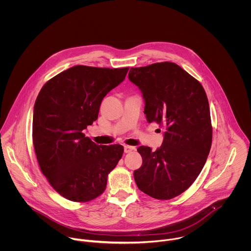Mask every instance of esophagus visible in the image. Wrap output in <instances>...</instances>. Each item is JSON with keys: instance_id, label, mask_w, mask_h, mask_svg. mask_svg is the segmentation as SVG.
<instances>
[{"instance_id": "34e87169", "label": "esophagus", "mask_w": 251, "mask_h": 251, "mask_svg": "<svg viewBox=\"0 0 251 251\" xmlns=\"http://www.w3.org/2000/svg\"><path fill=\"white\" fill-rule=\"evenodd\" d=\"M132 151H135V148L134 147H131V146H125V152L127 153V152H131Z\"/></svg>"}]
</instances>
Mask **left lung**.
Instances as JSON below:
<instances>
[{
	"label": "left lung",
	"instance_id": "obj_1",
	"mask_svg": "<svg viewBox=\"0 0 251 251\" xmlns=\"http://www.w3.org/2000/svg\"><path fill=\"white\" fill-rule=\"evenodd\" d=\"M129 80L142 92L148 123L164 127L162 145L140 146L142 166L133 173L138 188L158 200L184 192L209 155L213 127L206 92L198 80L171 62L131 68Z\"/></svg>",
	"mask_w": 251,
	"mask_h": 251
}]
</instances>
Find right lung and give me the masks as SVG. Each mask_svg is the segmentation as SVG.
Here are the masks:
<instances>
[{
	"instance_id": "add662e5",
	"label": "right lung",
	"mask_w": 251,
	"mask_h": 251,
	"mask_svg": "<svg viewBox=\"0 0 251 251\" xmlns=\"http://www.w3.org/2000/svg\"><path fill=\"white\" fill-rule=\"evenodd\" d=\"M128 70L75 66L48 80L36 98L37 162L51 186L68 200L84 203L102 194L108 174L122 158V145H97L82 131L98 120L103 98Z\"/></svg>"
}]
</instances>
